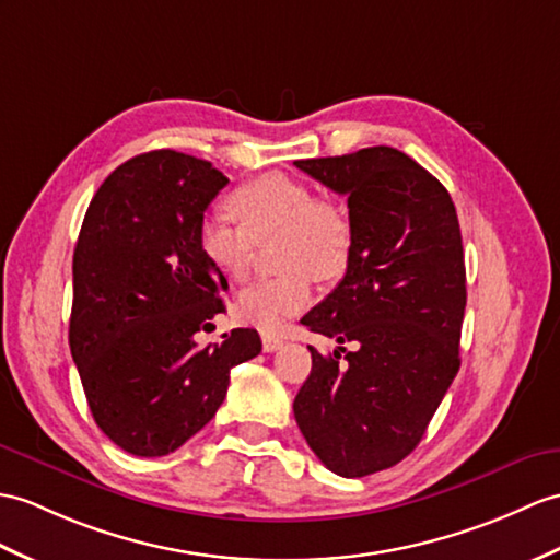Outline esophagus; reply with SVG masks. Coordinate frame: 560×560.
<instances>
[{
	"instance_id": "obj_1",
	"label": "esophagus",
	"mask_w": 560,
	"mask_h": 560,
	"mask_svg": "<svg viewBox=\"0 0 560 560\" xmlns=\"http://www.w3.org/2000/svg\"><path fill=\"white\" fill-rule=\"evenodd\" d=\"M281 346H283V339L279 334H271V331L262 334V348L267 350V353H275V350H279Z\"/></svg>"
}]
</instances>
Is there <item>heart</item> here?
Instances as JSON below:
<instances>
[{"label": "heart", "instance_id": "1", "mask_svg": "<svg viewBox=\"0 0 560 560\" xmlns=\"http://www.w3.org/2000/svg\"><path fill=\"white\" fill-rule=\"evenodd\" d=\"M229 207L241 226L217 212L198 224V248L207 262L226 279L241 281L250 271L255 241L279 233V267L285 269L238 295L243 322L275 331L315 301V277L336 281L348 269L353 255L350 219L305 180L281 172L262 174L233 190Z\"/></svg>", "mask_w": 560, "mask_h": 560}]
</instances>
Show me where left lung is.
<instances>
[{
	"mask_svg": "<svg viewBox=\"0 0 560 560\" xmlns=\"http://www.w3.org/2000/svg\"><path fill=\"white\" fill-rule=\"evenodd\" d=\"M295 166L348 195L353 226L341 283L301 319L339 348L322 355L307 346L312 372L293 400L295 422L331 472L365 477L410 456L458 374L467 291L456 205L396 148ZM343 342L357 350L347 354Z\"/></svg>",
	"mask_w": 560,
	"mask_h": 560,
	"instance_id": "left-lung-1",
	"label": "left lung"
}]
</instances>
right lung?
<instances>
[{
  "label": "right lung",
  "instance_id": "1",
  "mask_svg": "<svg viewBox=\"0 0 560 560\" xmlns=\"http://www.w3.org/2000/svg\"><path fill=\"white\" fill-rule=\"evenodd\" d=\"M229 178L210 162L152 150L116 166L90 200L73 250L69 343L97 427L158 458L214 418L255 329L195 336L224 312L229 283L198 248V224Z\"/></svg>",
  "mask_w": 560,
  "mask_h": 560
}]
</instances>
